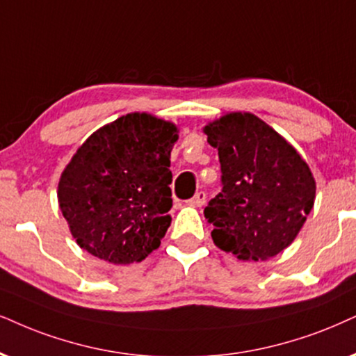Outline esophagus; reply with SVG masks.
<instances>
[{"mask_svg":"<svg viewBox=\"0 0 356 356\" xmlns=\"http://www.w3.org/2000/svg\"><path fill=\"white\" fill-rule=\"evenodd\" d=\"M205 200H207V193L204 191H200V192H197L191 200H188V204L193 207H202L205 204Z\"/></svg>","mask_w":356,"mask_h":356,"instance_id":"1","label":"esophagus"}]
</instances>
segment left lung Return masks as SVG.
<instances>
[{"label": "left lung", "mask_w": 356, "mask_h": 356, "mask_svg": "<svg viewBox=\"0 0 356 356\" xmlns=\"http://www.w3.org/2000/svg\"><path fill=\"white\" fill-rule=\"evenodd\" d=\"M218 151L222 192L205 207L211 238L238 259H269L287 248L316 199V181L298 151L251 113L205 126Z\"/></svg>", "instance_id": "left-lung-1"}]
</instances>
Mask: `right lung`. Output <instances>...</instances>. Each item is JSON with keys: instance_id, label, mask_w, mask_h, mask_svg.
I'll use <instances>...</instances> for the list:
<instances>
[{"instance_id": "1", "label": "right lung", "mask_w": 356, "mask_h": 356, "mask_svg": "<svg viewBox=\"0 0 356 356\" xmlns=\"http://www.w3.org/2000/svg\"><path fill=\"white\" fill-rule=\"evenodd\" d=\"M177 138L172 123L129 113L79 147L57 197L80 248L113 264L139 263L159 248L170 225Z\"/></svg>"}]
</instances>
